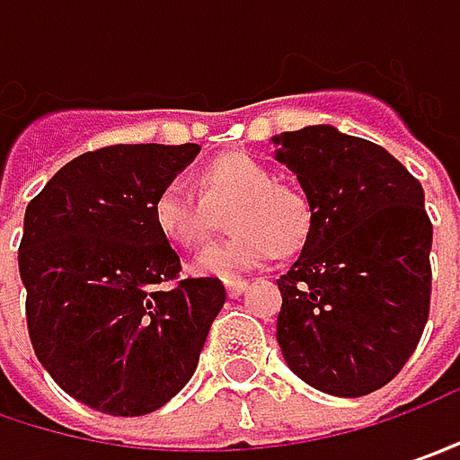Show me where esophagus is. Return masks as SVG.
Masks as SVG:
<instances>
[{
    "instance_id": "34e87169",
    "label": "esophagus",
    "mask_w": 460,
    "mask_h": 460,
    "mask_svg": "<svg viewBox=\"0 0 460 460\" xmlns=\"http://www.w3.org/2000/svg\"><path fill=\"white\" fill-rule=\"evenodd\" d=\"M244 288H247V280H244V278H234V280H226V293H229V298L242 296V290Z\"/></svg>"
}]
</instances>
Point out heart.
Here are the masks:
<instances>
[{"mask_svg": "<svg viewBox=\"0 0 460 460\" xmlns=\"http://www.w3.org/2000/svg\"><path fill=\"white\" fill-rule=\"evenodd\" d=\"M200 192L182 177L167 180L154 195V224L177 247H200L226 213L234 231L226 242L203 250L192 270L206 278L231 280L268 265L280 250L296 252L309 239L314 206L309 195L278 182L275 172L250 154H221L198 172Z\"/></svg>", "mask_w": 460, "mask_h": 460, "instance_id": "obj_1", "label": "heart"}]
</instances>
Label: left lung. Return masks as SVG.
Instances as JSON below:
<instances>
[{
	"mask_svg": "<svg viewBox=\"0 0 460 460\" xmlns=\"http://www.w3.org/2000/svg\"><path fill=\"white\" fill-rule=\"evenodd\" d=\"M272 144L314 206L301 257L278 280V345L314 389L366 396L404 368L428 324L425 192L389 151L332 126Z\"/></svg>",
	"mask_w": 460,
	"mask_h": 460,
	"instance_id": "8db88e82",
	"label": "left lung"
}]
</instances>
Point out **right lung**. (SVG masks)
I'll return each mask as SVG.
<instances>
[{"label": "right lung", "mask_w": 460, "mask_h": 460, "mask_svg": "<svg viewBox=\"0 0 460 460\" xmlns=\"http://www.w3.org/2000/svg\"><path fill=\"white\" fill-rule=\"evenodd\" d=\"M198 144H115L71 159L25 210L17 252L32 349L76 402L112 417L159 410L198 368L226 301L218 278L180 280L154 195Z\"/></svg>", "instance_id": "1"}]
</instances>
